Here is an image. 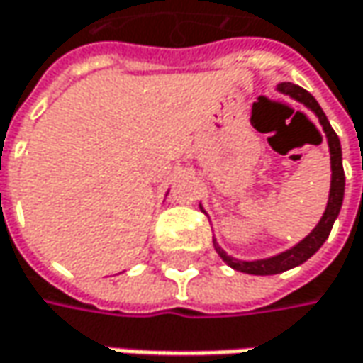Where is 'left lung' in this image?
Segmentation results:
<instances>
[{
	"label": "left lung",
	"mask_w": 363,
	"mask_h": 363,
	"mask_svg": "<svg viewBox=\"0 0 363 363\" xmlns=\"http://www.w3.org/2000/svg\"><path fill=\"white\" fill-rule=\"evenodd\" d=\"M278 91L292 97L294 101L303 103L305 107H308L317 118L319 123L323 125V132L327 135V144H329V154H331V189H329V201L325 207L323 217L319 219V223L315 225V229L308 233L305 240H301L296 245H292L291 250L280 252L276 256L270 258H262V260H238L233 256H228V252L213 240V245L217 250V254L221 256V260L225 262L228 266H231L238 272H245V274H256V276H270L286 272L294 266H301L303 262H307L321 245L325 244V240L329 238L331 228L337 219L339 211H341V203H343V193H345V174H343V164H341V144H339L337 134L333 132L329 119L323 113L321 105L317 103V99L305 91L303 87L294 85V83H280ZM203 209V207H201ZM205 211V209H203Z\"/></svg>",
	"instance_id": "1"
}]
</instances>
